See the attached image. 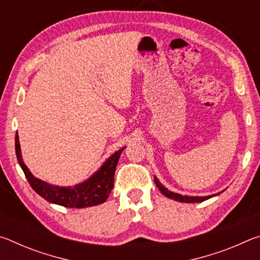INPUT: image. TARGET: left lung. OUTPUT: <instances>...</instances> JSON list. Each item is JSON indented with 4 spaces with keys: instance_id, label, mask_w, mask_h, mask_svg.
I'll return each mask as SVG.
<instances>
[{
    "instance_id": "8db88e82",
    "label": "left lung",
    "mask_w": 260,
    "mask_h": 260,
    "mask_svg": "<svg viewBox=\"0 0 260 260\" xmlns=\"http://www.w3.org/2000/svg\"><path fill=\"white\" fill-rule=\"evenodd\" d=\"M155 179V183L156 186L159 189L160 192L162 195H165L166 197H169V199H172L174 201H179V202H183V203H200V202H203L211 199V197H213L215 195H219V193H215V195H210V196H186V195H180V193L177 192H173V191H170L169 189L165 188L162 184L159 182V180H158L156 177L153 178Z\"/></svg>"
}]
</instances>
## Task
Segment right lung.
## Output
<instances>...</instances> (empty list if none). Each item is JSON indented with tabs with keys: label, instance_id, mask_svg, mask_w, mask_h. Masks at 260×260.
Segmentation results:
<instances>
[{
	"label": "right lung",
	"instance_id": "add662e5",
	"mask_svg": "<svg viewBox=\"0 0 260 260\" xmlns=\"http://www.w3.org/2000/svg\"><path fill=\"white\" fill-rule=\"evenodd\" d=\"M15 147L17 159H18L21 170L24 171L25 177L29 182L30 187L34 189V191L49 203L58 204L64 206V208L76 209L99 205L107 201L113 188L114 172H116L118 160H119L120 153L125 149L121 148L120 150L114 152L101 166L98 172L91 175L86 181L76 184L74 187H58L37 179L29 172L27 166L23 161V158H21L18 134H16Z\"/></svg>",
	"mask_w": 260,
	"mask_h": 260
}]
</instances>
